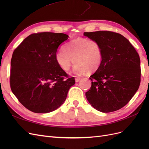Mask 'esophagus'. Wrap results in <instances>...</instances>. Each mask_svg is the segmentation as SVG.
<instances>
[{"instance_id": "obj_1", "label": "esophagus", "mask_w": 149, "mask_h": 149, "mask_svg": "<svg viewBox=\"0 0 149 149\" xmlns=\"http://www.w3.org/2000/svg\"><path fill=\"white\" fill-rule=\"evenodd\" d=\"M80 78L79 77H76L75 78V81L76 82V83H78V82H79V81L80 80Z\"/></svg>"}]
</instances>
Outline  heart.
<instances>
[{
    "label": "heart",
    "mask_w": 149,
    "mask_h": 149,
    "mask_svg": "<svg viewBox=\"0 0 149 149\" xmlns=\"http://www.w3.org/2000/svg\"><path fill=\"white\" fill-rule=\"evenodd\" d=\"M73 60L76 63L74 67L76 73L96 71L102 60L100 43L95 40L79 38L66 44L64 51L58 52L56 55L58 65L65 71H69Z\"/></svg>",
    "instance_id": "obj_1"
}]
</instances>
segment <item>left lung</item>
Here are the masks:
<instances>
[{"instance_id":"obj_1","label":"left lung","mask_w":149,"mask_h":149,"mask_svg":"<svg viewBox=\"0 0 149 149\" xmlns=\"http://www.w3.org/2000/svg\"><path fill=\"white\" fill-rule=\"evenodd\" d=\"M100 43L102 60L89 79L86 93L89 104L102 112L118 111L130 101L141 83V60L136 49L122 35L111 31L84 32Z\"/></svg>"}]
</instances>
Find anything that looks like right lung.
Instances as JSON below:
<instances>
[{
  "label": "right lung",
  "instance_id": "1",
  "mask_svg": "<svg viewBox=\"0 0 149 149\" xmlns=\"http://www.w3.org/2000/svg\"><path fill=\"white\" fill-rule=\"evenodd\" d=\"M69 36L39 32L24 40L12 54L10 88L18 100L35 113L56 110L65 101L74 77L69 78L58 65V47Z\"/></svg>",
  "mask_w": 149,
  "mask_h": 149
}]
</instances>
